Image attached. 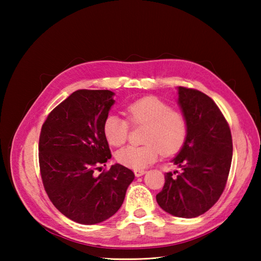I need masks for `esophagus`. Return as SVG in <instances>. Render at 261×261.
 Listing matches in <instances>:
<instances>
[{"instance_id":"1","label":"esophagus","mask_w":261,"mask_h":261,"mask_svg":"<svg viewBox=\"0 0 261 261\" xmlns=\"http://www.w3.org/2000/svg\"><path fill=\"white\" fill-rule=\"evenodd\" d=\"M146 174V170L145 169H135V175L137 177H140L142 175Z\"/></svg>"}]
</instances>
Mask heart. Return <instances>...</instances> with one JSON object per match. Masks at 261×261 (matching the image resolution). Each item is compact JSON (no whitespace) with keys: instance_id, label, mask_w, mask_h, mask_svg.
Here are the masks:
<instances>
[{"instance_id":"1","label":"heart","mask_w":261,"mask_h":261,"mask_svg":"<svg viewBox=\"0 0 261 261\" xmlns=\"http://www.w3.org/2000/svg\"><path fill=\"white\" fill-rule=\"evenodd\" d=\"M125 114L132 125H145L142 146H126L116 152L118 163L132 169H141L152 164L159 153L171 154L184 145L187 121L178 110L156 96H146L130 103ZM105 139L113 147L122 146L127 139L129 124L119 115L110 114L103 123Z\"/></svg>"}]
</instances>
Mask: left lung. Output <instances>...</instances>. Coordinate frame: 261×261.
Returning <instances> with one entry per match:
<instances>
[{"mask_svg": "<svg viewBox=\"0 0 261 261\" xmlns=\"http://www.w3.org/2000/svg\"><path fill=\"white\" fill-rule=\"evenodd\" d=\"M178 104L187 121V136L171 163L180 170L166 173L156 199L167 213L192 219L204 214L222 195L233 147L228 122L206 94L179 86Z\"/></svg>", "mask_w": 261, "mask_h": 261, "instance_id": "1", "label": "left lung"}]
</instances>
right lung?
<instances>
[{"mask_svg": "<svg viewBox=\"0 0 261 261\" xmlns=\"http://www.w3.org/2000/svg\"><path fill=\"white\" fill-rule=\"evenodd\" d=\"M114 93L76 91L49 113L39 139L43 187L60 213L81 224H96L114 215L124 201L134 171L120 164L98 176L112 157L103 123Z\"/></svg>", "mask_w": 261, "mask_h": 261, "instance_id": "add662e5", "label": "right lung"}]
</instances>
